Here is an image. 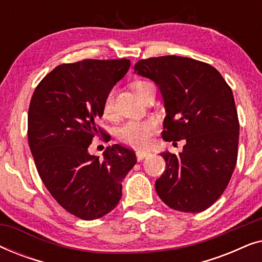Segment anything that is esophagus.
Here are the masks:
<instances>
[{
	"label": "esophagus",
	"instance_id": "obj_1",
	"mask_svg": "<svg viewBox=\"0 0 262 262\" xmlns=\"http://www.w3.org/2000/svg\"><path fill=\"white\" fill-rule=\"evenodd\" d=\"M136 155H137V160L141 161V160L144 159V157L149 156V155H150V151H148V150H141V149H138L137 151H136Z\"/></svg>",
	"mask_w": 262,
	"mask_h": 262
}]
</instances>
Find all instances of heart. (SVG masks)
<instances>
[{
    "mask_svg": "<svg viewBox=\"0 0 262 262\" xmlns=\"http://www.w3.org/2000/svg\"><path fill=\"white\" fill-rule=\"evenodd\" d=\"M150 85H152L148 81L138 80L134 82L132 87L135 92L141 98L145 89H148ZM113 108V95L110 93L106 96L105 101L102 105V112L105 116H108L112 112ZM157 130V123L152 119L148 120H128L126 123L121 125L117 130V137L124 144L136 146V148H144L149 145L151 142L154 134Z\"/></svg>",
    "mask_w": 262,
    "mask_h": 262,
    "instance_id": "obj_1",
    "label": "heart"
}]
</instances>
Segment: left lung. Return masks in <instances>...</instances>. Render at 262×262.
I'll return each instance as SVG.
<instances>
[{"label": "left lung", "mask_w": 262, "mask_h": 262, "mask_svg": "<svg viewBox=\"0 0 262 262\" xmlns=\"http://www.w3.org/2000/svg\"><path fill=\"white\" fill-rule=\"evenodd\" d=\"M135 71L162 93L164 141L186 143L179 155L161 154L166 170L155 182L157 194L170 209L202 212L223 194L237 161L239 123L231 88L212 66L187 57L141 59Z\"/></svg>", "instance_id": "obj_1"}]
</instances>
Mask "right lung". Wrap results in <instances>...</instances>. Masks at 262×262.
<instances>
[{
  "mask_svg": "<svg viewBox=\"0 0 262 262\" xmlns=\"http://www.w3.org/2000/svg\"><path fill=\"white\" fill-rule=\"evenodd\" d=\"M130 69V60L83 59L60 64L37 85L28 108V144L45 187L81 220L105 216L121 198V181L137 162L132 149L107 146L89 155L93 138L107 134L96 121L106 96Z\"/></svg>",
  "mask_w": 262,
  "mask_h": 262,
  "instance_id": "1",
  "label": "right lung"
}]
</instances>
